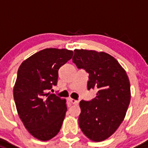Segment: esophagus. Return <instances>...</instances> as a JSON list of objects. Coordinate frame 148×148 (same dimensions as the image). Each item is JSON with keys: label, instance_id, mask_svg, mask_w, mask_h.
Returning a JSON list of instances; mask_svg holds the SVG:
<instances>
[{"label": "esophagus", "instance_id": "esophagus-1", "mask_svg": "<svg viewBox=\"0 0 148 148\" xmlns=\"http://www.w3.org/2000/svg\"><path fill=\"white\" fill-rule=\"evenodd\" d=\"M69 101L70 103H71V104H73V105H78L79 104L78 100H74V99L69 98Z\"/></svg>", "mask_w": 148, "mask_h": 148}]
</instances>
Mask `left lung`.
I'll return each instance as SVG.
<instances>
[{
	"label": "left lung",
	"instance_id": "left-lung-1",
	"mask_svg": "<svg viewBox=\"0 0 148 148\" xmlns=\"http://www.w3.org/2000/svg\"><path fill=\"white\" fill-rule=\"evenodd\" d=\"M72 60L89 74L87 89L97 90L94 99L80 101L79 125L90 140L103 141L124 119L131 100L130 79L117 60L105 52L75 49Z\"/></svg>",
	"mask_w": 148,
	"mask_h": 148
}]
</instances>
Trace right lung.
Returning a JSON list of instances; mask_svg holds the SVG:
<instances>
[{"instance_id":"obj_1","label":"right lung","mask_w":148,"mask_h":148,"mask_svg":"<svg viewBox=\"0 0 148 148\" xmlns=\"http://www.w3.org/2000/svg\"><path fill=\"white\" fill-rule=\"evenodd\" d=\"M73 54L67 49L46 48L29 57L18 68L14 87L17 113L25 128L38 140H51L61 130L66 101L49 90L57 84L60 67Z\"/></svg>"}]
</instances>
